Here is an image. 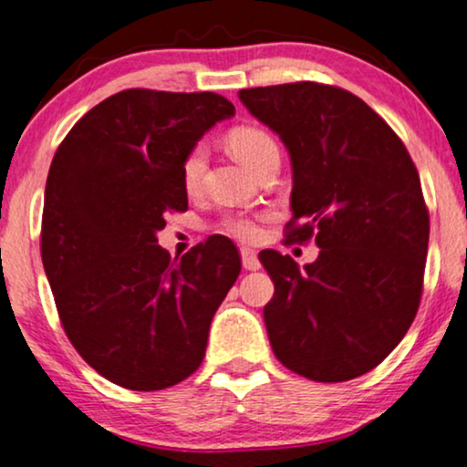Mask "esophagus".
<instances>
[{
    "label": "esophagus",
    "instance_id": "1",
    "mask_svg": "<svg viewBox=\"0 0 467 467\" xmlns=\"http://www.w3.org/2000/svg\"><path fill=\"white\" fill-rule=\"evenodd\" d=\"M240 257H242V265H244V270H259L261 267V261L257 257V253L253 251V248H242L240 251Z\"/></svg>",
    "mask_w": 467,
    "mask_h": 467
}]
</instances>
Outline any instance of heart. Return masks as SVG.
<instances>
[{"label":"heart","instance_id":"obj_1","mask_svg":"<svg viewBox=\"0 0 467 467\" xmlns=\"http://www.w3.org/2000/svg\"><path fill=\"white\" fill-rule=\"evenodd\" d=\"M227 150L238 159V161L244 165L248 171H257L261 165H264L267 159L278 157V144L270 133L257 130V127H238V130H232L225 138ZM203 171H206V150L202 146H195L187 152V157L182 159L181 168V178L182 187L189 195H193L202 187ZM223 227H225L227 234H232L234 238L251 242L259 235V225L257 221L251 219V216H229V219L223 221Z\"/></svg>","mask_w":467,"mask_h":467}]
</instances>
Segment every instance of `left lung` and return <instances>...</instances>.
<instances>
[{"label": "left lung", "instance_id": "obj_1", "mask_svg": "<svg viewBox=\"0 0 467 467\" xmlns=\"http://www.w3.org/2000/svg\"><path fill=\"white\" fill-rule=\"evenodd\" d=\"M238 98L289 150V238L315 234L321 248L304 267L259 253L276 289L264 308L274 355L310 380L357 379L398 347L419 310L430 242L419 171L391 127L344 88L291 82Z\"/></svg>", "mask_w": 467, "mask_h": 467}]
</instances>
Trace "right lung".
Here are the masks:
<instances>
[{
    "label": "right lung",
    "instance_id": "obj_1",
    "mask_svg": "<svg viewBox=\"0 0 467 467\" xmlns=\"http://www.w3.org/2000/svg\"><path fill=\"white\" fill-rule=\"evenodd\" d=\"M232 101L216 93L127 88L91 108L57 149L42 214V264L63 329L114 385L159 391L206 355L214 312L240 274L225 235L181 259L157 244L168 210H187L182 159Z\"/></svg>",
    "mask_w": 467,
    "mask_h": 467
}]
</instances>
